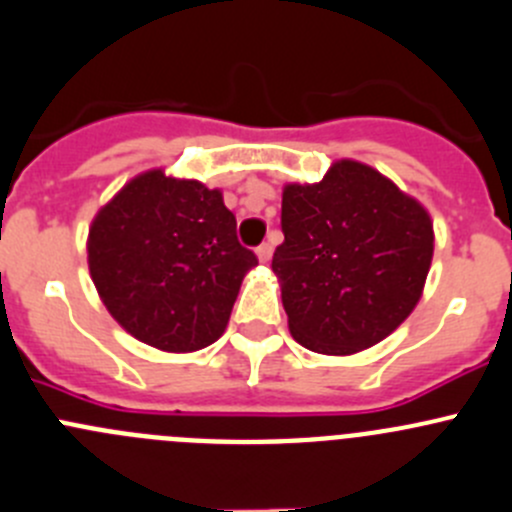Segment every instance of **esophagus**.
<instances>
[{"label": "esophagus", "mask_w": 512, "mask_h": 512, "mask_svg": "<svg viewBox=\"0 0 512 512\" xmlns=\"http://www.w3.org/2000/svg\"><path fill=\"white\" fill-rule=\"evenodd\" d=\"M257 257H260V262H270L272 260V242H262V245L257 247Z\"/></svg>", "instance_id": "1"}]
</instances>
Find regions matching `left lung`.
I'll return each instance as SVG.
<instances>
[{
  "label": "left lung",
  "mask_w": 512,
  "mask_h": 512,
  "mask_svg": "<svg viewBox=\"0 0 512 512\" xmlns=\"http://www.w3.org/2000/svg\"><path fill=\"white\" fill-rule=\"evenodd\" d=\"M282 232L272 272L287 327L307 350H367L398 330L423 297L433 220L375 167L337 160L320 182L282 187Z\"/></svg>",
  "instance_id": "8db88e82"
}]
</instances>
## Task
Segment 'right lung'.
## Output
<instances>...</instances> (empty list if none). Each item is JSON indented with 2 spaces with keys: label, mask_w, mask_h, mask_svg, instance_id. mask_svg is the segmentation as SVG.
<instances>
[{
  "label": "right lung",
  "mask_w": 512,
  "mask_h": 512,
  "mask_svg": "<svg viewBox=\"0 0 512 512\" xmlns=\"http://www.w3.org/2000/svg\"><path fill=\"white\" fill-rule=\"evenodd\" d=\"M87 265L104 307L132 337L195 352L225 332L257 257L237 242L220 190L157 167L99 207Z\"/></svg>",
  "instance_id": "1"
}]
</instances>
